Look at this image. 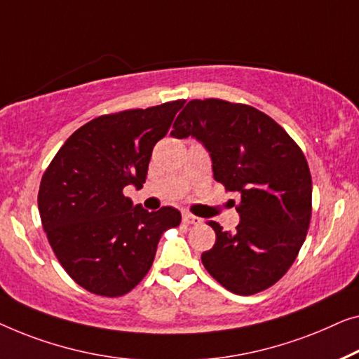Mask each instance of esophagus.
I'll use <instances>...</instances> for the list:
<instances>
[{
  "instance_id": "obj_1",
  "label": "esophagus",
  "mask_w": 359,
  "mask_h": 359,
  "mask_svg": "<svg viewBox=\"0 0 359 359\" xmlns=\"http://www.w3.org/2000/svg\"><path fill=\"white\" fill-rule=\"evenodd\" d=\"M184 223H187V224H200L201 223V219L198 218V216H194V215H190V213H184Z\"/></svg>"
}]
</instances>
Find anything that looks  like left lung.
<instances>
[{
	"label": "left lung",
	"mask_w": 359,
	"mask_h": 359,
	"mask_svg": "<svg viewBox=\"0 0 359 359\" xmlns=\"http://www.w3.org/2000/svg\"><path fill=\"white\" fill-rule=\"evenodd\" d=\"M170 136L198 140L215 180L241 196L234 232L208 223L216 242L201 254L205 269L241 296L275 285L296 260L311 223L312 179L299 146L266 114L221 99L190 100Z\"/></svg>",
	"instance_id": "left-lung-1"
}]
</instances>
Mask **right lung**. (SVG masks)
Instances as JSON below:
<instances>
[{
  "label": "right lung",
  "mask_w": 359,
  "mask_h": 359,
  "mask_svg": "<svg viewBox=\"0 0 359 359\" xmlns=\"http://www.w3.org/2000/svg\"><path fill=\"white\" fill-rule=\"evenodd\" d=\"M185 100L102 115L78 128L45 170L39 189L43 231L65 271L99 296L127 294L153 265L163 232L180 211L133 205L127 185L143 187L154 144Z\"/></svg>",
  "instance_id": "1"
}]
</instances>
